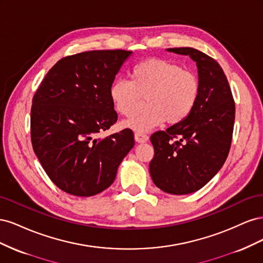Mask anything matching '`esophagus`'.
<instances>
[{
    "label": "esophagus",
    "instance_id": "esophagus-1",
    "mask_svg": "<svg viewBox=\"0 0 263 263\" xmlns=\"http://www.w3.org/2000/svg\"><path fill=\"white\" fill-rule=\"evenodd\" d=\"M135 139L138 142H146L149 139V136L142 133H135Z\"/></svg>",
    "mask_w": 263,
    "mask_h": 263
}]
</instances>
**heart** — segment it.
<instances>
[{"mask_svg": "<svg viewBox=\"0 0 263 263\" xmlns=\"http://www.w3.org/2000/svg\"><path fill=\"white\" fill-rule=\"evenodd\" d=\"M129 80L118 79L109 87V98L118 114L130 117L145 98L146 108L125 125L147 132L165 121L179 124L189 117L200 97V80L192 71L165 59L141 61L129 71Z\"/></svg>", "mask_w": 263, "mask_h": 263, "instance_id": "1", "label": "heart"}]
</instances>
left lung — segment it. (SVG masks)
Wrapping results in <instances>:
<instances>
[{
  "label": "left lung",
  "instance_id": "1",
  "mask_svg": "<svg viewBox=\"0 0 263 263\" xmlns=\"http://www.w3.org/2000/svg\"><path fill=\"white\" fill-rule=\"evenodd\" d=\"M168 50L196 62L200 97L186 119L151 135L155 156L149 171L156 186L183 195L202 189L225 163L233 139L235 101L216 60L190 47Z\"/></svg>",
  "mask_w": 263,
  "mask_h": 263
}]
</instances>
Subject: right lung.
<instances>
[{"instance_id":"1","label":"right lung","mask_w":263,"mask_h":263,"mask_svg":"<svg viewBox=\"0 0 263 263\" xmlns=\"http://www.w3.org/2000/svg\"><path fill=\"white\" fill-rule=\"evenodd\" d=\"M130 53L116 49L67 55L34 95L31 145L47 176L69 194L92 196L107 189L135 145L129 128L98 138L117 122L109 87Z\"/></svg>"}]
</instances>
